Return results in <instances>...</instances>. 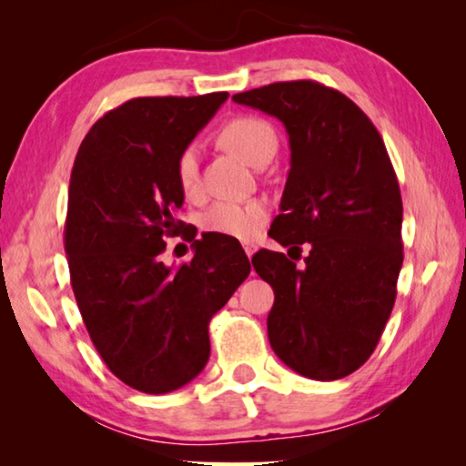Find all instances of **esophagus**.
Here are the masks:
<instances>
[{
    "label": "esophagus",
    "instance_id": "obj_1",
    "mask_svg": "<svg viewBox=\"0 0 466 466\" xmlns=\"http://www.w3.org/2000/svg\"><path fill=\"white\" fill-rule=\"evenodd\" d=\"M242 247H244V252H247L248 257L255 255V250H257V244L255 242H242Z\"/></svg>",
    "mask_w": 466,
    "mask_h": 466
}]
</instances>
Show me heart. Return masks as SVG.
I'll return each mask as SVG.
<instances>
[{
    "mask_svg": "<svg viewBox=\"0 0 466 466\" xmlns=\"http://www.w3.org/2000/svg\"><path fill=\"white\" fill-rule=\"evenodd\" d=\"M219 141L226 149L255 167L258 157L275 154L278 136L269 123L258 116H236L219 129ZM177 183L187 197H197L201 188L199 178V149L187 146L177 157ZM269 218V209L263 201H218L201 216V226L208 232H216L232 238L250 240L263 230Z\"/></svg>",
    "mask_w": 466,
    "mask_h": 466,
    "instance_id": "1",
    "label": "heart"
}]
</instances>
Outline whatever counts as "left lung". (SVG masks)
<instances>
[{
    "instance_id": "left-lung-1",
    "label": "left lung",
    "mask_w": 466,
    "mask_h": 466,
    "mask_svg": "<svg viewBox=\"0 0 466 466\" xmlns=\"http://www.w3.org/2000/svg\"><path fill=\"white\" fill-rule=\"evenodd\" d=\"M278 116L289 136V172L271 238L311 252L296 268L258 250L252 267L273 288V351L312 380H339L372 356L403 265V201L380 133L356 102L312 80L232 96ZM288 254L290 253L288 250Z\"/></svg>"
}]
</instances>
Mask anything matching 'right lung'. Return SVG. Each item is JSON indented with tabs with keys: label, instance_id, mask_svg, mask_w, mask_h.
Returning a JSON list of instances; mask_svg holds the SVG:
<instances>
[{
	"label": "right lung",
	"instance_id": "1",
	"mask_svg": "<svg viewBox=\"0 0 466 466\" xmlns=\"http://www.w3.org/2000/svg\"><path fill=\"white\" fill-rule=\"evenodd\" d=\"M228 92L131 98L92 125L69 178L66 255L77 309L110 372L147 394L177 390L209 360V320L248 278L232 236L195 232L191 262L167 268L163 238L185 193L177 157Z\"/></svg>",
	"mask_w": 466,
	"mask_h": 466
}]
</instances>
